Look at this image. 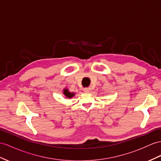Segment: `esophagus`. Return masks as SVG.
Here are the masks:
<instances>
[{"label":"esophagus","mask_w":161,"mask_h":161,"mask_svg":"<svg viewBox=\"0 0 161 161\" xmlns=\"http://www.w3.org/2000/svg\"><path fill=\"white\" fill-rule=\"evenodd\" d=\"M90 91H91V89L89 88H86L84 89V92L86 93H89Z\"/></svg>","instance_id":"34e87169"}]
</instances>
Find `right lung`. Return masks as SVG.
I'll list each match as a JSON object with an SVG mask.
<instances>
[{"instance_id":"add662e5","label":"right lung","mask_w":161,"mask_h":161,"mask_svg":"<svg viewBox=\"0 0 161 161\" xmlns=\"http://www.w3.org/2000/svg\"><path fill=\"white\" fill-rule=\"evenodd\" d=\"M63 94H64V95L65 96V97L67 98H71L75 96V92H69V90L67 88H64V90H63Z\"/></svg>"}]
</instances>
